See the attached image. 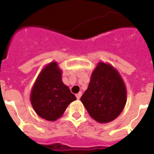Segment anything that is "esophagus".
Here are the masks:
<instances>
[{
	"label": "esophagus",
	"mask_w": 154,
	"mask_h": 154,
	"mask_svg": "<svg viewBox=\"0 0 154 154\" xmlns=\"http://www.w3.org/2000/svg\"><path fill=\"white\" fill-rule=\"evenodd\" d=\"M82 92H79L78 94H76V97H77V99H80V98H81V97H82Z\"/></svg>",
	"instance_id": "esophagus-1"
}]
</instances>
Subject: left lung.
Masks as SVG:
<instances>
[{"instance_id": "8db88e82", "label": "left lung", "mask_w": 154, "mask_h": 154, "mask_svg": "<svg viewBox=\"0 0 154 154\" xmlns=\"http://www.w3.org/2000/svg\"><path fill=\"white\" fill-rule=\"evenodd\" d=\"M126 99L125 85L118 71L110 64L99 62L81 97L90 117L99 123L112 122L124 109Z\"/></svg>"}]
</instances>
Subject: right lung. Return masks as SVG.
I'll list each match as a JSON object with an SVG mask.
<instances>
[{
	"label": "right lung",
	"instance_id": "1",
	"mask_svg": "<svg viewBox=\"0 0 154 154\" xmlns=\"http://www.w3.org/2000/svg\"><path fill=\"white\" fill-rule=\"evenodd\" d=\"M62 71L57 62L45 66L38 75L30 93V101L39 117L54 122L64 112L76 97L62 82Z\"/></svg>",
	"mask_w": 154,
	"mask_h": 154
}]
</instances>
